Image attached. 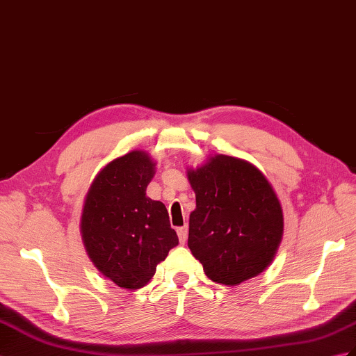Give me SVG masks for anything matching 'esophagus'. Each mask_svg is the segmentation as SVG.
Instances as JSON below:
<instances>
[{
  "label": "esophagus",
  "instance_id": "esophagus-1",
  "mask_svg": "<svg viewBox=\"0 0 356 356\" xmlns=\"http://www.w3.org/2000/svg\"><path fill=\"white\" fill-rule=\"evenodd\" d=\"M177 235H179V239L181 244H185L186 238H188V226H181V227H177Z\"/></svg>",
  "mask_w": 356,
  "mask_h": 356
}]
</instances>
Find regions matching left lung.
Segmentation results:
<instances>
[{
    "mask_svg": "<svg viewBox=\"0 0 356 356\" xmlns=\"http://www.w3.org/2000/svg\"><path fill=\"white\" fill-rule=\"evenodd\" d=\"M195 193L188 247L211 280L239 285L266 270L279 249L284 216L275 189L250 162L216 154L188 170Z\"/></svg>",
    "mask_w": 356,
    "mask_h": 356,
    "instance_id": "obj_1",
    "label": "left lung"
}]
</instances>
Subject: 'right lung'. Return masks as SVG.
Segmentation results:
<instances>
[{
    "instance_id": "right-lung-1",
    "label": "right lung",
    "mask_w": 356,
    "mask_h": 356,
    "mask_svg": "<svg viewBox=\"0 0 356 356\" xmlns=\"http://www.w3.org/2000/svg\"><path fill=\"white\" fill-rule=\"evenodd\" d=\"M156 163L134 150L95 176L81 212V238L103 276L126 290L150 282L158 264L179 244L165 204L147 197Z\"/></svg>"
}]
</instances>
